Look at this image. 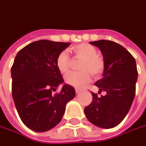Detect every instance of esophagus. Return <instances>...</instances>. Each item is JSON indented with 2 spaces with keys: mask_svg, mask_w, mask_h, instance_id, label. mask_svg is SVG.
Returning <instances> with one entry per match:
<instances>
[{
  "mask_svg": "<svg viewBox=\"0 0 146 146\" xmlns=\"http://www.w3.org/2000/svg\"><path fill=\"white\" fill-rule=\"evenodd\" d=\"M80 92H81V90H79V89H75V93L77 94H80Z\"/></svg>",
  "mask_w": 146,
  "mask_h": 146,
  "instance_id": "1",
  "label": "esophagus"
}]
</instances>
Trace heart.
Returning a JSON list of instances; mask_svg holds the SVG:
<instances>
[{"instance_id": "1", "label": "heart", "mask_w": 146, "mask_h": 146, "mask_svg": "<svg viewBox=\"0 0 146 146\" xmlns=\"http://www.w3.org/2000/svg\"><path fill=\"white\" fill-rule=\"evenodd\" d=\"M77 58L82 61L79 64V72H70L65 76V82L70 86L80 88L85 86L90 80L91 75L97 77L104 71L105 62L102 56L97 54V49L89 44H80L74 46L70 49ZM70 59L67 52H62L57 56L56 66L61 74L67 73L69 70Z\"/></svg>"}]
</instances>
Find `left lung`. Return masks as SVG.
<instances>
[{
	"label": "left lung",
	"instance_id": "obj_1",
	"mask_svg": "<svg viewBox=\"0 0 146 146\" xmlns=\"http://www.w3.org/2000/svg\"><path fill=\"white\" fill-rule=\"evenodd\" d=\"M102 52L105 67L101 79L94 85L99 88L98 97L91 92L93 100L84 109L88 121L104 129L117 126L125 118L131 107L136 91L137 79L135 59L120 44L111 40L93 41Z\"/></svg>",
	"mask_w": 146,
	"mask_h": 146
}]
</instances>
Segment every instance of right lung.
Segmentation results:
<instances>
[{"label":"right lung","mask_w":146,"mask_h":146,"mask_svg":"<svg viewBox=\"0 0 146 146\" xmlns=\"http://www.w3.org/2000/svg\"><path fill=\"white\" fill-rule=\"evenodd\" d=\"M70 43L41 40L22 48L11 68L12 94L21 121L36 132L54 128L62 120L66 104L75 96L73 86L64 83L56 66L57 56Z\"/></svg>","instance_id":"add662e5"}]
</instances>
